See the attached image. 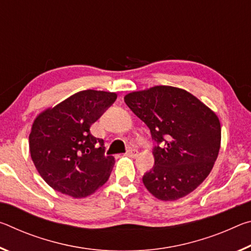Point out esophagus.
<instances>
[{"mask_svg":"<svg viewBox=\"0 0 251 251\" xmlns=\"http://www.w3.org/2000/svg\"><path fill=\"white\" fill-rule=\"evenodd\" d=\"M137 155H138V151L137 150H129L128 151H127V156L133 157V158H135V157H137Z\"/></svg>","mask_w":251,"mask_h":251,"instance_id":"1","label":"esophagus"}]
</instances>
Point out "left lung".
Here are the masks:
<instances>
[{
	"label": "left lung",
	"mask_w": 251,
	"mask_h": 251,
	"mask_svg": "<svg viewBox=\"0 0 251 251\" xmlns=\"http://www.w3.org/2000/svg\"><path fill=\"white\" fill-rule=\"evenodd\" d=\"M124 100L156 142L155 165L143 176L148 192L164 201L192 193L217 159L222 141L217 115L189 92L165 85L131 92Z\"/></svg>",
	"instance_id": "left-lung-1"
}]
</instances>
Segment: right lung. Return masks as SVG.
I'll list each match as a JSON object with an SVG mask.
<instances>
[{
	"instance_id": "obj_1",
	"label": "right lung",
	"mask_w": 251,
	"mask_h": 251,
	"mask_svg": "<svg viewBox=\"0 0 251 251\" xmlns=\"http://www.w3.org/2000/svg\"><path fill=\"white\" fill-rule=\"evenodd\" d=\"M116 99V93L82 91L34 120L29 152L41 177L53 189L82 198L108 180L115 159L104 155V141L94 137L90 128Z\"/></svg>"
}]
</instances>
